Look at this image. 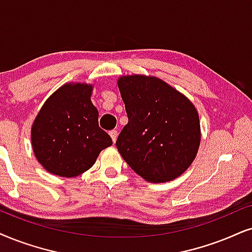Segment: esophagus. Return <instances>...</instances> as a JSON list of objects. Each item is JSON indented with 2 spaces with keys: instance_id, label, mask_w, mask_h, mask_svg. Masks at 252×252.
<instances>
[{
  "instance_id": "esophagus-1",
  "label": "esophagus",
  "mask_w": 252,
  "mask_h": 252,
  "mask_svg": "<svg viewBox=\"0 0 252 252\" xmlns=\"http://www.w3.org/2000/svg\"><path fill=\"white\" fill-rule=\"evenodd\" d=\"M109 135L111 137V139H113V142L115 143L116 139H117V131H116V130H110Z\"/></svg>"
}]
</instances>
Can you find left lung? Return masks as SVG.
<instances>
[{
    "instance_id": "obj_1",
    "label": "left lung",
    "mask_w": 252,
    "mask_h": 252,
    "mask_svg": "<svg viewBox=\"0 0 252 252\" xmlns=\"http://www.w3.org/2000/svg\"><path fill=\"white\" fill-rule=\"evenodd\" d=\"M117 85L128 115L116 141L124 160L150 183L181 176L195 159L201 139L195 107L155 76H121Z\"/></svg>"
}]
</instances>
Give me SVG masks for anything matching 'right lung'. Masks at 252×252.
<instances>
[{"mask_svg":"<svg viewBox=\"0 0 252 252\" xmlns=\"http://www.w3.org/2000/svg\"><path fill=\"white\" fill-rule=\"evenodd\" d=\"M93 86L66 84L45 101L31 128L37 160L50 173L76 177L93 166L103 149L113 144L98 126V111L91 101Z\"/></svg>","mask_w":252,"mask_h":252,"instance_id":"add662e5","label":"right lung"}]
</instances>
